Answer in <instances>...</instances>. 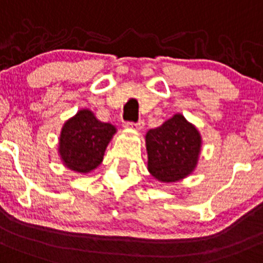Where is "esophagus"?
<instances>
[{
    "label": "esophagus",
    "instance_id": "esophagus-1",
    "mask_svg": "<svg viewBox=\"0 0 263 263\" xmlns=\"http://www.w3.org/2000/svg\"><path fill=\"white\" fill-rule=\"evenodd\" d=\"M145 123L144 121H141L140 119L137 123H129V122H127V123H124V128H129V129H137V131H141L142 128H144Z\"/></svg>",
    "mask_w": 263,
    "mask_h": 263
}]
</instances>
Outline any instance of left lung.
<instances>
[{"label": "left lung", "instance_id": "1", "mask_svg": "<svg viewBox=\"0 0 263 263\" xmlns=\"http://www.w3.org/2000/svg\"><path fill=\"white\" fill-rule=\"evenodd\" d=\"M147 170L159 182H177L194 172L202 149V136L177 113L145 136Z\"/></svg>", "mask_w": 263, "mask_h": 263}]
</instances>
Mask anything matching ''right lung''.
I'll return each mask as SVG.
<instances>
[{
    "label": "right lung",
    "mask_w": 263,
    "mask_h": 263,
    "mask_svg": "<svg viewBox=\"0 0 263 263\" xmlns=\"http://www.w3.org/2000/svg\"><path fill=\"white\" fill-rule=\"evenodd\" d=\"M116 132L113 124L99 121L90 109H81L61 128L58 149L61 162L78 173L96 170Z\"/></svg>",
    "instance_id": "right-lung-1"
}]
</instances>
